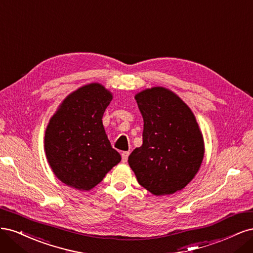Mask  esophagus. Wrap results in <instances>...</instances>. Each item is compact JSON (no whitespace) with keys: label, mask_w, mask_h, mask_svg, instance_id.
Returning <instances> with one entry per match:
<instances>
[{"label":"esophagus","mask_w":253,"mask_h":253,"mask_svg":"<svg viewBox=\"0 0 253 253\" xmlns=\"http://www.w3.org/2000/svg\"><path fill=\"white\" fill-rule=\"evenodd\" d=\"M128 155H129V153H128V152H122V154H121V156H122V162H124V163H126V162H127V157H128Z\"/></svg>","instance_id":"esophagus-1"}]
</instances>
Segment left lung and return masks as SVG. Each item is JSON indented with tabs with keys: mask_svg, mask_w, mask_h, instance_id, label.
I'll return each mask as SVG.
<instances>
[{
	"mask_svg": "<svg viewBox=\"0 0 253 253\" xmlns=\"http://www.w3.org/2000/svg\"><path fill=\"white\" fill-rule=\"evenodd\" d=\"M143 118L142 145L128 156L139 185L170 195L194 178L204 158L203 135L194 114L172 90L156 86L135 96Z\"/></svg>",
	"mask_w": 253,
	"mask_h": 253,
	"instance_id": "8db88e82",
	"label": "left lung"
}]
</instances>
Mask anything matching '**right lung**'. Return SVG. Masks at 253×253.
I'll return each mask as SVG.
<instances>
[{
    "label": "right lung",
    "instance_id": "right-lung-1",
    "mask_svg": "<svg viewBox=\"0 0 253 253\" xmlns=\"http://www.w3.org/2000/svg\"><path fill=\"white\" fill-rule=\"evenodd\" d=\"M112 99L101 84H86L68 95L50 118L44 149L53 174L65 185L89 191L120 163L102 125Z\"/></svg>",
    "mask_w": 253,
    "mask_h": 253
}]
</instances>
